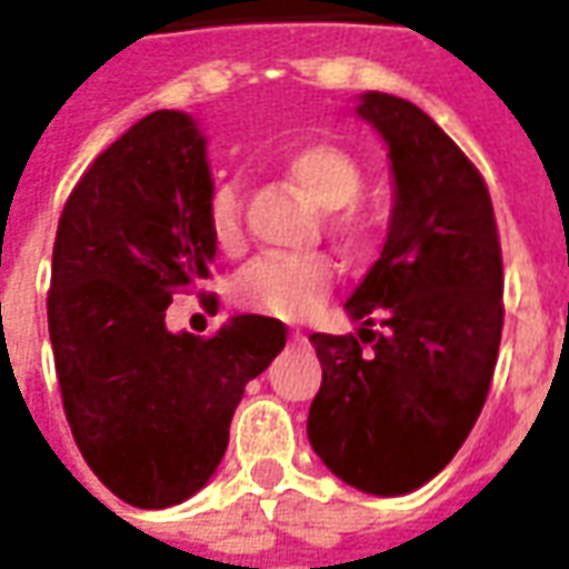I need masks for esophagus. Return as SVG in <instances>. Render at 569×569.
<instances>
[{
    "label": "esophagus",
    "instance_id": "obj_1",
    "mask_svg": "<svg viewBox=\"0 0 569 569\" xmlns=\"http://www.w3.org/2000/svg\"><path fill=\"white\" fill-rule=\"evenodd\" d=\"M291 337H293V340H306V333H303V330H293Z\"/></svg>",
    "mask_w": 569,
    "mask_h": 569
}]
</instances>
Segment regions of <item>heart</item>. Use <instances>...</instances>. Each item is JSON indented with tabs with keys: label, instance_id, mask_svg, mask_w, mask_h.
Here are the masks:
<instances>
[{
	"label": "heart",
	"instance_id": "obj_1",
	"mask_svg": "<svg viewBox=\"0 0 569 569\" xmlns=\"http://www.w3.org/2000/svg\"><path fill=\"white\" fill-rule=\"evenodd\" d=\"M284 174L316 201L321 211H328V227L349 244L368 239L370 211L358 201L365 192V168L349 149L309 140L288 149ZM208 229L213 244L220 251L236 253L244 244V213H241V192L236 183H220L208 201ZM333 278V266L321 253L309 257H263L253 260L236 281V300L244 309L266 312V316L300 318L312 316L325 300Z\"/></svg>",
	"mask_w": 569,
	"mask_h": 569
}]
</instances>
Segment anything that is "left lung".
I'll return each mask as SVG.
<instances>
[{"instance_id": "left-lung-1", "label": "left lung", "mask_w": 569, "mask_h": 569, "mask_svg": "<svg viewBox=\"0 0 569 569\" xmlns=\"http://www.w3.org/2000/svg\"><path fill=\"white\" fill-rule=\"evenodd\" d=\"M358 112L389 143L392 227L346 303L365 321L358 337H309L321 389L306 432L346 485L398 497L445 469L485 407L506 316L502 248L485 177L420 107L370 91Z\"/></svg>"}]
</instances>
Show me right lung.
Segmentation results:
<instances>
[{"label":"right lung","instance_id":"1","mask_svg":"<svg viewBox=\"0 0 569 569\" xmlns=\"http://www.w3.org/2000/svg\"><path fill=\"white\" fill-rule=\"evenodd\" d=\"M211 192L204 137L187 112L159 110L88 164L60 213L48 333L63 413L91 471L137 509L204 487L244 386L288 340L266 316L211 337L164 328L177 293L211 303Z\"/></svg>","mask_w":569,"mask_h":569}]
</instances>
